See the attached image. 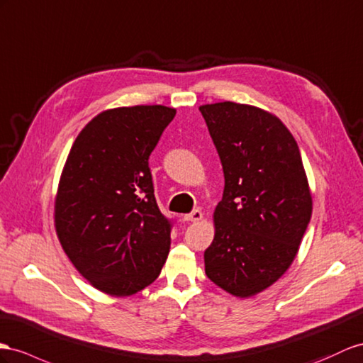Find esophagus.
I'll return each mask as SVG.
<instances>
[{
  "instance_id": "1",
  "label": "esophagus",
  "mask_w": 363,
  "mask_h": 363,
  "mask_svg": "<svg viewBox=\"0 0 363 363\" xmlns=\"http://www.w3.org/2000/svg\"><path fill=\"white\" fill-rule=\"evenodd\" d=\"M202 211H199V210H194V211H191L190 215H185L184 216V219L187 220V222H199V220H202Z\"/></svg>"
}]
</instances>
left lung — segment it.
<instances>
[{
    "mask_svg": "<svg viewBox=\"0 0 363 363\" xmlns=\"http://www.w3.org/2000/svg\"><path fill=\"white\" fill-rule=\"evenodd\" d=\"M199 110L225 179L206 274L230 294L252 297L279 281L299 252L313 213L308 178L294 136L270 111L231 101Z\"/></svg>",
    "mask_w": 363,
    "mask_h": 363,
    "instance_id": "8db88e82",
    "label": "left lung"
}]
</instances>
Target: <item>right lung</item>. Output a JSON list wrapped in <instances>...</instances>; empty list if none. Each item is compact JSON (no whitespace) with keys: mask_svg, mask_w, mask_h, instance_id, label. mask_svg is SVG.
Masks as SVG:
<instances>
[{"mask_svg":"<svg viewBox=\"0 0 363 363\" xmlns=\"http://www.w3.org/2000/svg\"><path fill=\"white\" fill-rule=\"evenodd\" d=\"M176 108L116 107L81 130L62 167L53 220L78 273L110 296H132L160 276L170 222L157 208L148 156Z\"/></svg>","mask_w":363,"mask_h":363,"instance_id":"right-lung-1","label":"right lung"}]
</instances>
